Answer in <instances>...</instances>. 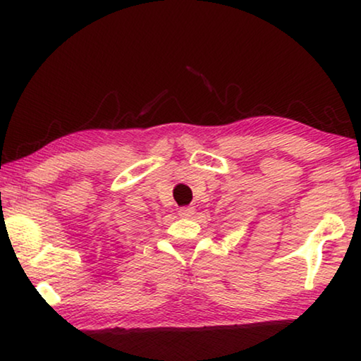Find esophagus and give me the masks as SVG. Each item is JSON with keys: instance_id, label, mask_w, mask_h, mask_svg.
<instances>
[{"instance_id": "1", "label": "esophagus", "mask_w": 361, "mask_h": 361, "mask_svg": "<svg viewBox=\"0 0 361 361\" xmlns=\"http://www.w3.org/2000/svg\"><path fill=\"white\" fill-rule=\"evenodd\" d=\"M192 214H194V207H180L179 209V215L180 216H190Z\"/></svg>"}]
</instances>
